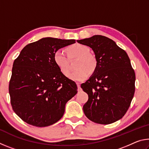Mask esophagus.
<instances>
[{
  "label": "esophagus",
  "mask_w": 149,
  "mask_h": 149,
  "mask_svg": "<svg viewBox=\"0 0 149 149\" xmlns=\"http://www.w3.org/2000/svg\"><path fill=\"white\" fill-rule=\"evenodd\" d=\"M77 87H78V91H80V90H81L80 84H79V83H77Z\"/></svg>",
  "instance_id": "obj_1"
}]
</instances>
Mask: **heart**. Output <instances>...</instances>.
I'll use <instances>...</instances> for the list:
<instances>
[{"label": "heart", "instance_id": "heart-1", "mask_svg": "<svg viewBox=\"0 0 149 149\" xmlns=\"http://www.w3.org/2000/svg\"><path fill=\"white\" fill-rule=\"evenodd\" d=\"M89 52V49L86 46L79 44L73 45L67 48L68 57L63 50H56L53 56L54 62L60 71L67 75L70 71L69 58H78L75 64L76 70L70 74L69 77L76 81H82L88 77L89 73L93 74L97 68V58Z\"/></svg>", "mask_w": 149, "mask_h": 149}]
</instances>
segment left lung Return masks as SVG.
<instances>
[{
    "label": "left lung",
    "mask_w": 149,
    "mask_h": 149,
    "mask_svg": "<svg viewBox=\"0 0 149 149\" xmlns=\"http://www.w3.org/2000/svg\"><path fill=\"white\" fill-rule=\"evenodd\" d=\"M91 48L97 68L91 77L81 85L89 99L83 107L92 122L110 124L125 114L135 93V74L130 58L112 39L102 35L78 40Z\"/></svg>",
    "instance_id": "8db88e82"
}]
</instances>
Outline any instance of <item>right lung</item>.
I'll use <instances>...</instances> for the list:
<instances>
[{"mask_svg":"<svg viewBox=\"0 0 149 149\" xmlns=\"http://www.w3.org/2000/svg\"><path fill=\"white\" fill-rule=\"evenodd\" d=\"M75 42L45 37L27 45L15 59L8 90L12 109L24 122L47 127L63 116L77 87L60 71L53 56L56 50Z\"/></svg>","mask_w":149,"mask_h":149,"instance_id":"right-lung-1","label":"right lung"}]
</instances>
